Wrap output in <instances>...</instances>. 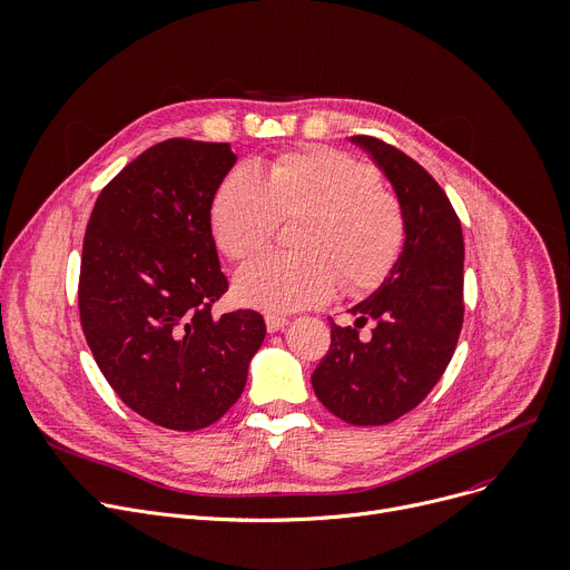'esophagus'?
<instances>
[{
  "instance_id": "34e87169",
  "label": "esophagus",
  "mask_w": 570,
  "mask_h": 570,
  "mask_svg": "<svg viewBox=\"0 0 570 570\" xmlns=\"http://www.w3.org/2000/svg\"><path fill=\"white\" fill-rule=\"evenodd\" d=\"M286 325H288V318H284V316H265V327H268L271 334L284 330Z\"/></svg>"
}]
</instances>
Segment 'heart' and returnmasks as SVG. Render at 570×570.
<instances>
[{
  "label": "heart",
  "instance_id": "heart-1",
  "mask_svg": "<svg viewBox=\"0 0 570 570\" xmlns=\"http://www.w3.org/2000/svg\"><path fill=\"white\" fill-rule=\"evenodd\" d=\"M295 217L297 252L265 254L236 275L243 305L288 314L321 305L338 282L364 293L387 277L405 240L401 206L377 171L327 146L284 154L261 171L226 174L210 204V232L226 258L249 261L277 219Z\"/></svg>",
  "mask_w": 570,
  "mask_h": 570
}]
</instances>
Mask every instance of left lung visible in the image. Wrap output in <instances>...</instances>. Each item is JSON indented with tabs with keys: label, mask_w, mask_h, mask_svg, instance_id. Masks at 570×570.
I'll list each match as a JSON object with an SVG mask.
<instances>
[{
	"label": "left lung",
	"mask_w": 570,
	"mask_h": 570,
	"mask_svg": "<svg viewBox=\"0 0 570 570\" xmlns=\"http://www.w3.org/2000/svg\"><path fill=\"white\" fill-rule=\"evenodd\" d=\"M385 174L399 199L405 240L392 271L332 325V344L312 375L318 401L353 426H383L420 405L438 385L463 327L461 222L435 178L399 148L351 137ZM374 321L371 337L358 327Z\"/></svg>",
	"instance_id": "obj_1"
}]
</instances>
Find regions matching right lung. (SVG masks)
Listing matches in <instances>:
<instances>
[{
    "instance_id": "1",
    "label": "right lung",
    "mask_w": 570,
    "mask_h": 570,
    "mask_svg": "<svg viewBox=\"0 0 570 570\" xmlns=\"http://www.w3.org/2000/svg\"><path fill=\"white\" fill-rule=\"evenodd\" d=\"M229 144L167 139L100 193L82 247L80 321L105 381L171 431L217 422L243 394L265 338L249 309L213 316L229 288L210 232Z\"/></svg>"
}]
</instances>
